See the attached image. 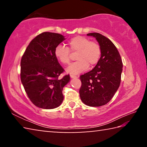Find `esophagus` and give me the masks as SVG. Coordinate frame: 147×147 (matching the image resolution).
Segmentation results:
<instances>
[{
  "instance_id": "esophagus-1",
  "label": "esophagus",
  "mask_w": 147,
  "mask_h": 147,
  "mask_svg": "<svg viewBox=\"0 0 147 147\" xmlns=\"http://www.w3.org/2000/svg\"><path fill=\"white\" fill-rule=\"evenodd\" d=\"M70 76H71V78H78V76H75V75H73V74H71Z\"/></svg>"
}]
</instances>
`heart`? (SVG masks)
<instances>
[{"instance_id": "1", "label": "heart", "mask_w": 147, "mask_h": 147, "mask_svg": "<svg viewBox=\"0 0 147 147\" xmlns=\"http://www.w3.org/2000/svg\"><path fill=\"white\" fill-rule=\"evenodd\" d=\"M76 53L74 63L67 69L71 74H78L86 71L90 66L98 63L101 56V48L97 42L90 41L86 37L77 36L68 41V48L58 45L54 49V56L62 65H67L71 60V53Z\"/></svg>"}]
</instances>
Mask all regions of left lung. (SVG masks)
<instances>
[{
    "instance_id": "8db88e82",
    "label": "left lung",
    "mask_w": 147,
    "mask_h": 147,
    "mask_svg": "<svg viewBox=\"0 0 147 147\" xmlns=\"http://www.w3.org/2000/svg\"><path fill=\"white\" fill-rule=\"evenodd\" d=\"M94 37L101 48V56L93 69L80 76L79 93L82 101L89 106L105 105L113 98L121 84L123 62L118 50L111 40L99 33Z\"/></svg>"
}]
</instances>
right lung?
I'll return each mask as SVG.
<instances>
[{"label":"right lung","mask_w":147,"mask_h":147,"mask_svg":"<svg viewBox=\"0 0 147 147\" xmlns=\"http://www.w3.org/2000/svg\"><path fill=\"white\" fill-rule=\"evenodd\" d=\"M65 40L63 36L43 32L32 39L21 60V80L28 98L35 106L54 109L63 100V87L70 81L54 56V49Z\"/></svg>","instance_id":"1"}]
</instances>
